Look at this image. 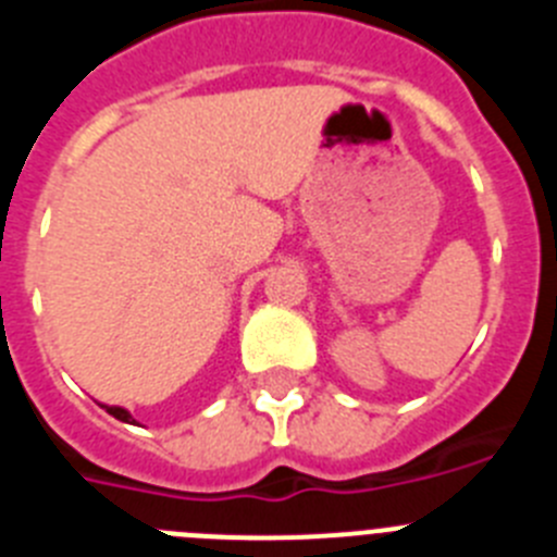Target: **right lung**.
I'll use <instances>...</instances> for the list:
<instances>
[{"label": "right lung", "instance_id": "right-lung-1", "mask_svg": "<svg viewBox=\"0 0 557 557\" xmlns=\"http://www.w3.org/2000/svg\"><path fill=\"white\" fill-rule=\"evenodd\" d=\"M102 407H106L108 416H113L116 421H125V424H136V421H133V416L125 410V407H108V405H102Z\"/></svg>", "mask_w": 557, "mask_h": 557}]
</instances>
